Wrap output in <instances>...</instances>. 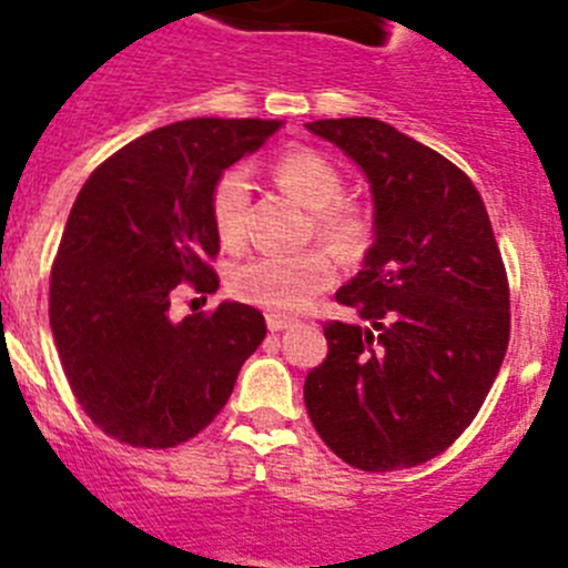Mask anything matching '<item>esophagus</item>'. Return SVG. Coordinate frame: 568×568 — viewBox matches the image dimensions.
Returning <instances> with one entry per match:
<instances>
[{
    "label": "esophagus",
    "mask_w": 568,
    "mask_h": 568,
    "mask_svg": "<svg viewBox=\"0 0 568 568\" xmlns=\"http://www.w3.org/2000/svg\"><path fill=\"white\" fill-rule=\"evenodd\" d=\"M266 325L272 333H280V331H285V327L294 325V320H291V316H283V314H266Z\"/></svg>",
    "instance_id": "esophagus-1"
}]
</instances>
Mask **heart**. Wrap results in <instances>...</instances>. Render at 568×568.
Wrapping results in <instances>:
<instances>
[{"instance_id": "1", "label": "heart", "mask_w": 568, "mask_h": 568, "mask_svg": "<svg viewBox=\"0 0 568 568\" xmlns=\"http://www.w3.org/2000/svg\"><path fill=\"white\" fill-rule=\"evenodd\" d=\"M272 179L291 199L314 212V232L338 257H358L367 248L373 224L364 206L342 199L344 176L336 164L311 148H291L272 162ZM248 182L241 171H226L215 182L210 199L212 226L221 246L241 248L246 241ZM336 277L331 254L325 248H308L300 254H266L232 268L230 294L235 300L272 311L291 314L305 308L320 291Z\"/></svg>"}]
</instances>
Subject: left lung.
Segmentation results:
<instances>
[{
	"instance_id": "8db88e82",
	"label": "left lung",
	"mask_w": 568,
	"mask_h": 568,
	"mask_svg": "<svg viewBox=\"0 0 568 568\" xmlns=\"http://www.w3.org/2000/svg\"><path fill=\"white\" fill-rule=\"evenodd\" d=\"M373 190V246L336 291L369 327L327 322L305 406L358 470L415 468L476 417L510 342V288L485 201L443 153L373 116L308 123Z\"/></svg>"
}]
</instances>
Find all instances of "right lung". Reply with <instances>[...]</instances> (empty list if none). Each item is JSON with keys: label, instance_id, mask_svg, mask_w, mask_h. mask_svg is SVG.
<instances>
[{"label": "right lung", "instance_id": "right-lung-1", "mask_svg": "<svg viewBox=\"0 0 568 568\" xmlns=\"http://www.w3.org/2000/svg\"><path fill=\"white\" fill-rule=\"evenodd\" d=\"M280 125H164L111 153L78 193L52 263L50 327L78 404L109 437L136 448L187 443L224 409L266 338L263 314L243 302L182 322L168 311L184 288L219 291L212 187Z\"/></svg>", "mask_w": 568, "mask_h": 568}]
</instances>
